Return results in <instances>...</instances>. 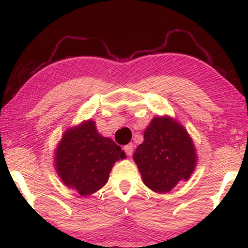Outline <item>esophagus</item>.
<instances>
[{"mask_svg":"<svg viewBox=\"0 0 248 248\" xmlns=\"http://www.w3.org/2000/svg\"><path fill=\"white\" fill-rule=\"evenodd\" d=\"M124 149V151H125V154H126L127 155H131L132 154H133V144H127V145H125V147L123 148Z\"/></svg>","mask_w":248,"mask_h":248,"instance_id":"1","label":"esophagus"}]
</instances>
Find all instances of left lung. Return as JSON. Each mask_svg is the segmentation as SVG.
<instances>
[{"instance_id": "8db88e82", "label": "left lung", "mask_w": 248, "mask_h": 248, "mask_svg": "<svg viewBox=\"0 0 248 248\" xmlns=\"http://www.w3.org/2000/svg\"><path fill=\"white\" fill-rule=\"evenodd\" d=\"M143 183L158 193L171 191L195 168L194 144L181 124L155 117L144 131V141L133 155Z\"/></svg>"}]
</instances>
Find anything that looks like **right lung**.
Listing matches in <instances>:
<instances>
[{
    "instance_id": "add662e5",
    "label": "right lung",
    "mask_w": 248,
    "mask_h": 248,
    "mask_svg": "<svg viewBox=\"0 0 248 248\" xmlns=\"http://www.w3.org/2000/svg\"><path fill=\"white\" fill-rule=\"evenodd\" d=\"M125 158L120 145L97 132L88 121L65 132L56 151V169L64 184L86 196L108 181L115 161Z\"/></svg>"
}]
</instances>
